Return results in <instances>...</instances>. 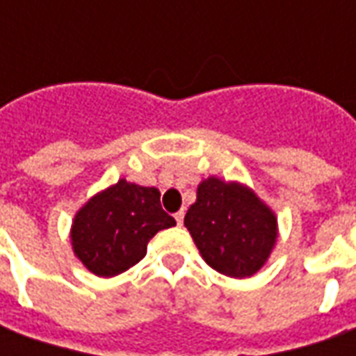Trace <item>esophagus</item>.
Returning <instances> with one entry per match:
<instances>
[{"instance_id":"obj_1","label":"esophagus","mask_w":356,"mask_h":356,"mask_svg":"<svg viewBox=\"0 0 356 356\" xmlns=\"http://www.w3.org/2000/svg\"><path fill=\"white\" fill-rule=\"evenodd\" d=\"M183 219H185V211L181 209V211L175 213V221H177V225H183Z\"/></svg>"}]
</instances>
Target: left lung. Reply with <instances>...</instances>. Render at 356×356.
Here are the masks:
<instances>
[{"instance_id":"left-lung-1","label":"left lung","mask_w":356,"mask_h":356,"mask_svg":"<svg viewBox=\"0 0 356 356\" xmlns=\"http://www.w3.org/2000/svg\"><path fill=\"white\" fill-rule=\"evenodd\" d=\"M204 261L232 278L252 276L276 242V217L250 188L209 177L185 216Z\"/></svg>"}]
</instances>
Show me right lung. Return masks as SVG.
I'll list each match as a JSON object with an SVG mask.
<instances>
[{"label":"right lung","instance_id":"obj_1","mask_svg":"<svg viewBox=\"0 0 356 356\" xmlns=\"http://www.w3.org/2000/svg\"><path fill=\"white\" fill-rule=\"evenodd\" d=\"M173 225L175 219L162 209L158 188L122 179L78 211L74 254L97 276L120 275L145 257L156 232Z\"/></svg>","mask_w":356,"mask_h":356}]
</instances>
